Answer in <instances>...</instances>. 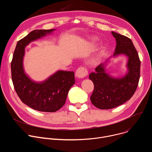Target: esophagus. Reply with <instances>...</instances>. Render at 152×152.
Wrapping results in <instances>:
<instances>
[{"mask_svg":"<svg viewBox=\"0 0 152 152\" xmlns=\"http://www.w3.org/2000/svg\"><path fill=\"white\" fill-rule=\"evenodd\" d=\"M88 75V71L83 67H79L76 72V76L78 78H83Z\"/></svg>","mask_w":152,"mask_h":152,"instance_id":"34e87169","label":"esophagus"}]
</instances>
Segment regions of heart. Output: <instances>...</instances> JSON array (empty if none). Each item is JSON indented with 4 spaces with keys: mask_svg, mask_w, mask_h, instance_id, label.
Returning <instances> with one entry per match:
<instances>
[{
    "mask_svg": "<svg viewBox=\"0 0 152 152\" xmlns=\"http://www.w3.org/2000/svg\"><path fill=\"white\" fill-rule=\"evenodd\" d=\"M100 56H101V53L97 54L96 56H94L93 58L91 59V60L90 61V64L91 65V66H96L100 61Z\"/></svg>",
    "mask_w": 152,
    "mask_h": 152,
    "instance_id": "1",
    "label": "heart"
}]
</instances>
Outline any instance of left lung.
Wrapping results in <instances>:
<instances>
[{"label": "left lung", "instance_id": "1", "mask_svg": "<svg viewBox=\"0 0 152 152\" xmlns=\"http://www.w3.org/2000/svg\"><path fill=\"white\" fill-rule=\"evenodd\" d=\"M111 33L117 44L113 56L124 55L127 57V72L121 77L111 76L105 70L106 60L89 75L94 85L91 102L100 110H110L129 100L137 88L140 76L141 62L132 41L120 34L113 31Z\"/></svg>", "mask_w": 152, "mask_h": 152}]
</instances>
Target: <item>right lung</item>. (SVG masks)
I'll return each instance as SVG.
<instances>
[{
	"label": "right lung",
	"instance_id": "1",
	"mask_svg": "<svg viewBox=\"0 0 152 152\" xmlns=\"http://www.w3.org/2000/svg\"><path fill=\"white\" fill-rule=\"evenodd\" d=\"M55 30H34L19 40L11 61L12 80L18 96L27 106L41 112L59 110L66 103L69 90L75 83L73 72L59 70L41 82L32 80L25 72V47Z\"/></svg>",
	"mask_w": 152,
	"mask_h": 152
}]
</instances>
